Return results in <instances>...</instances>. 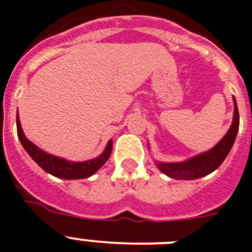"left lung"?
Segmentation results:
<instances>
[{"label":"left lung","instance_id":"obj_1","mask_svg":"<svg viewBox=\"0 0 252 252\" xmlns=\"http://www.w3.org/2000/svg\"><path fill=\"white\" fill-rule=\"evenodd\" d=\"M238 127H240V114H238L237 103L234 100L233 124L230 126L229 131L225 134V136L211 151L196 156V157H193L186 162H179V163H162V162H159V163H157L158 168L163 174L172 179H178V180H192V179H198L205 175H209L210 172L215 171L216 168L223 163V161L228 156L229 151L233 147L234 140H236Z\"/></svg>","mask_w":252,"mask_h":252}]
</instances>
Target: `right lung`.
I'll list each match as a JSON object with an SVG mask.
<instances>
[{
    "label": "right lung",
    "mask_w": 252,
    "mask_h": 252,
    "mask_svg": "<svg viewBox=\"0 0 252 252\" xmlns=\"http://www.w3.org/2000/svg\"><path fill=\"white\" fill-rule=\"evenodd\" d=\"M16 128H18V136L20 139V143H22V145L27 151V153L32 157L33 161L36 162L39 167H42L45 171L51 174V175L56 176V178H89L93 174H95L108 161V158H109V156L112 153V140H109L107 144V148L103 152V155H100L96 158L90 159V161L86 162H69L64 158H59V157L49 155L46 152L41 151L33 143H31L26 138L24 132H23L20 120H19V114L16 116Z\"/></svg>",
    "instance_id": "obj_1"
}]
</instances>
